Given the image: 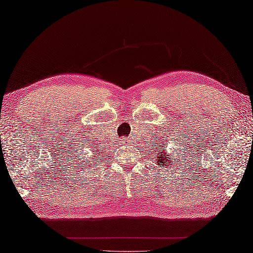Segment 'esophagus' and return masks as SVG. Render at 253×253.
Masks as SVG:
<instances>
[{
	"instance_id": "1",
	"label": "esophagus",
	"mask_w": 253,
	"mask_h": 253,
	"mask_svg": "<svg viewBox=\"0 0 253 253\" xmlns=\"http://www.w3.org/2000/svg\"><path fill=\"white\" fill-rule=\"evenodd\" d=\"M126 142H127V141H126V138H122V139H121V143H122V144H126Z\"/></svg>"
}]
</instances>
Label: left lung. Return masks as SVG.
Here are the masks:
<instances>
[{
  "label": "left lung",
  "mask_w": 253,
  "mask_h": 253,
  "mask_svg": "<svg viewBox=\"0 0 253 253\" xmlns=\"http://www.w3.org/2000/svg\"><path fill=\"white\" fill-rule=\"evenodd\" d=\"M166 148L165 144L163 146H159L156 148V151H155V163L158 165V168H167L168 166H172L173 165V159L171 155H169V152L167 150H165ZM152 150V149H151ZM176 160H178V158H176Z\"/></svg>",
  "instance_id": "1"
}]
</instances>
